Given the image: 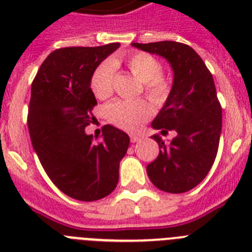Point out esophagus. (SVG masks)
<instances>
[{
  "instance_id": "obj_1",
  "label": "esophagus",
  "mask_w": 252,
  "mask_h": 252,
  "mask_svg": "<svg viewBox=\"0 0 252 252\" xmlns=\"http://www.w3.org/2000/svg\"><path fill=\"white\" fill-rule=\"evenodd\" d=\"M131 142H139L141 140V136L140 135H136V133H131L130 135Z\"/></svg>"
}]
</instances>
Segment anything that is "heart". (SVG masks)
<instances>
[{
	"mask_svg": "<svg viewBox=\"0 0 252 252\" xmlns=\"http://www.w3.org/2000/svg\"><path fill=\"white\" fill-rule=\"evenodd\" d=\"M126 66L144 83L146 93L154 101L160 102L169 92V82L161 75V64L146 53H137L126 59ZM115 65L104 62L95 69L91 79L92 92L98 99H106L112 94ZM153 113V107L146 99H116L106 107L107 120L125 131H135Z\"/></svg>",
	"mask_w": 252,
	"mask_h": 252,
	"instance_id": "b5f03b06",
	"label": "heart"
}]
</instances>
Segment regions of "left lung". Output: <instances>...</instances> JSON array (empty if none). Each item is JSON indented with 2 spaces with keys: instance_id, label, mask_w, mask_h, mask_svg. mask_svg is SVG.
Returning a JSON list of instances; mask_svg holds the SVG:
<instances>
[{
  "instance_id": "left-lung-1",
  "label": "left lung",
  "mask_w": 252,
  "mask_h": 252,
  "mask_svg": "<svg viewBox=\"0 0 252 252\" xmlns=\"http://www.w3.org/2000/svg\"><path fill=\"white\" fill-rule=\"evenodd\" d=\"M133 48L168 60L173 86L168 98L151 122L161 133L174 130L164 142L159 135V155L146 168L151 183L168 193L188 192L206 178L217 155L222 130V108L215 82L202 58L190 46L177 41L132 43Z\"/></svg>"
}]
</instances>
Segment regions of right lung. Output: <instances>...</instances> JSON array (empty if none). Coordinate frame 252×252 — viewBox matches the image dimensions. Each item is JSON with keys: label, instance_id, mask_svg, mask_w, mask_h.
I'll return each mask as SVG.
<instances>
[{"label": "right lung", "instance_id": "obj_1", "mask_svg": "<svg viewBox=\"0 0 252 252\" xmlns=\"http://www.w3.org/2000/svg\"><path fill=\"white\" fill-rule=\"evenodd\" d=\"M120 43L95 48L57 49L41 64L31 86L28 126L34 150L58 188L78 201L92 202L113 192L130 137L106 125L93 140L86 127L97 104L91 79Z\"/></svg>", "mask_w": 252, "mask_h": 252}]
</instances>
